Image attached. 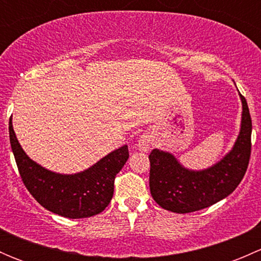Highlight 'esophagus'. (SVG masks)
<instances>
[{"label":"esophagus","instance_id":"esophagus-1","mask_svg":"<svg viewBox=\"0 0 261 261\" xmlns=\"http://www.w3.org/2000/svg\"><path fill=\"white\" fill-rule=\"evenodd\" d=\"M151 144H152L151 136L147 135V134H144V135H141L140 139H139L138 146L139 149L143 150V151H147V150L151 147Z\"/></svg>","mask_w":261,"mask_h":261}]
</instances>
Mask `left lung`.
I'll use <instances>...</instances> for the list:
<instances>
[{"instance_id": "left-lung-1", "label": "left lung", "mask_w": 261, "mask_h": 261, "mask_svg": "<svg viewBox=\"0 0 261 261\" xmlns=\"http://www.w3.org/2000/svg\"><path fill=\"white\" fill-rule=\"evenodd\" d=\"M240 98V133L232 149L212 167L192 170L170 152L159 149L150 152V193L162 208L175 213L199 211L226 198L243 180L251 154L252 125L246 99L241 94Z\"/></svg>"}]
</instances>
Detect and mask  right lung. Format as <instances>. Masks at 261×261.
I'll return each mask as SVG.
<instances>
[{
  "label": "right lung",
  "mask_w": 261,
  "mask_h": 261,
  "mask_svg": "<svg viewBox=\"0 0 261 261\" xmlns=\"http://www.w3.org/2000/svg\"><path fill=\"white\" fill-rule=\"evenodd\" d=\"M10 143L23 184L31 196L48 211L68 218L98 215L111 202L115 177L128 159L127 145L102 158L75 174H60L39 165L18 143L10 118Z\"/></svg>",
  "instance_id": "obj_1"
}]
</instances>
